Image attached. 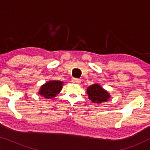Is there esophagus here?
<instances>
[{
	"label": "esophagus",
	"instance_id": "obj_1",
	"mask_svg": "<svg viewBox=\"0 0 150 150\" xmlns=\"http://www.w3.org/2000/svg\"><path fill=\"white\" fill-rule=\"evenodd\" d=\"M72 82L74 83L79 84V83H81V80L79 79H76V78H74V79H72Z\"/></svg>",
	"mask_w": 150,
	"mask_h": 150
}]
</instances>
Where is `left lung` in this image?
Returning <instances> with one entry per match:
<instances>
[{"label": "left lung", "mask_w": 150, "mask_h": 150, "mask_svg": "<svg viewBox=\"0 0 150 150\" xmlns=\"http://www.w3.org/2000/svg\"><path fill=\"white\" fill-rule=\"evenodd\" d=\"M87 93L89 99L93 103L100 104L105 102L110 98L109 93L98 84L89 86L87 89Z\"/></svg>", "instance_id": "left-lung-1"}]
</instances>
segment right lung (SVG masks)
Returning a JSON list of instances; mask_svg holds the SVG:
<instances>
[{
	"mask_svg": "<svg viewBox=\"0 0 150 150\" xmlns=\"http://www.w3.org/2000/svg\"><path fill=\"white\" fill-rule=\"evenodd\" d=\"M63 82L59 81H50L42 85L38 93L46 99L54 98L63 88Z\"/></svg>",
	"mask_w": 150,
	"mask_h": 150,
	"instance_id": "add662e5",
	"label": "right lung"
}]
</instances>
